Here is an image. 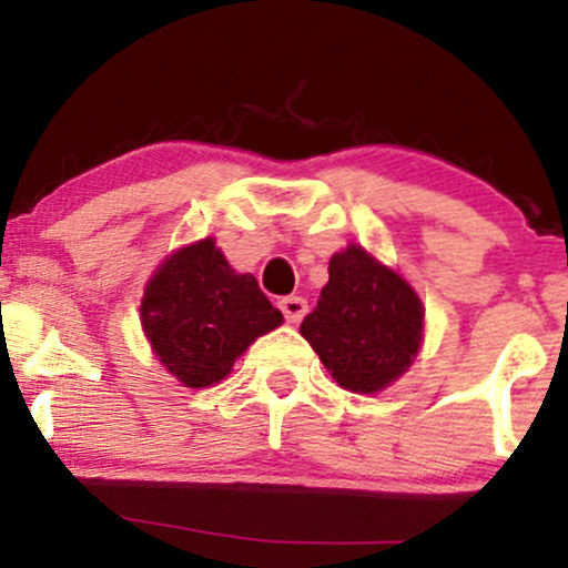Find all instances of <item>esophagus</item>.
Returning <instances> with one entry per match:
<instances>
[{"label":"esophagus","mask_w":568,"mask_h":568,"mask_svg":"<svg viewBox=\"0 0 568 568\" xmlns=\"http://www.w3.org/2000/svg\"><path fill=\"white\" fill-rule=\"evenodd\" d=\"M280 310H283L285 321L288 323H302L306 315V302L302 296H285L280 298Z\"/></svg>","instance_id":"1"}]
</instances>
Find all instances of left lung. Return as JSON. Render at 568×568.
Returning <instances> with one entry per match:
<instances>
[{"label": "left lung", "mask_w": 568, "mask_h": 568, "mask_svg": "<svg viewBox=\"0 0 568 568\" xmlns=\"http://www.w3.org/2000/svg\"><path fill=\"white\" fill-rule=\"evenodd\" d=\"M422 331L419 296L361 245L331 258L328 283L302 323V336L349 393H379L406 374Z\"/></svg>", "instance_id": "obj_1"}]
</instances>
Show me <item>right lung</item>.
<instances>
[{
  "mask_svg": "<svg viewBox=\"0 0 568 568\" xmlns=\"http://www.w3.org/2000/svg\"><path fill=\"white\" fill-rule=\"evenodd\" d=\"M283 323L253 275H237L213 237L181 247L146 283L143 334L184 387H211Z\"/></svg>",
  "mask_w": 568,
  "mask_h": 568,
  "instance_id": "add662e5",
  "label": "right lung"
}]
</instances>
